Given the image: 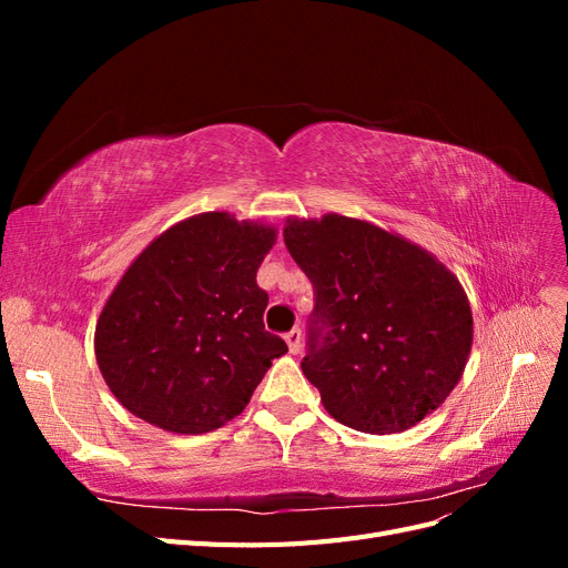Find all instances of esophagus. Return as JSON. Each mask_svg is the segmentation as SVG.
<instances>
[{
  "mask_svg": "<svg viewBox=\"0 0 568 568\" xmlns=\"http://www.w3.org/2000/svg\"><path fill=\"white\" fill-rule=\"evenodd\" d=\"M284 338H286V346H288V351L294 353V355H298V353H301V341H303V334H301L298 326H296V329H291Z\"/></svg>",
  "mask_w": 568,
  "mask_h": 568,
  "instance_id": "34e87169",
  "label": "esophagus"
}]
</instances>
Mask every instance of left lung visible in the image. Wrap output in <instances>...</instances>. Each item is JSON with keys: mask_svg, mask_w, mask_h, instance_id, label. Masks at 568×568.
I'll return each instance as SVG.
<instances>
[{"mask_svg": "<svg viewBox=\"0 0 568 568\" xmlns=\"http://www.w3.org/2000/svg\"><path fill=\"white\" fill-rule=\"evenodd\" d=\"M284 244L315 286L301 369L355 432L400 434L438 409L471 353L474 317L434 253L374 222L286 217Z\"/></svg>", "mask_w": 568, "mask_h": 568, "instance_id": "1", "label": "left lung"}]
</instances>
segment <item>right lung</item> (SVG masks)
Returning a JSON list of instances; mask_svg holds the SVG:
<instances>
[{
	"mask_svg": "<svg viewBox=\"0 0 568 568\" xmlns=\"http://www.w3.org/2000/svg\"><path fill=\"white\" fill-rule=\"evenodd\" d=\"M277 227L225 211L175 222L134 257L101 307L94 355L134 417L209 434L242 415L286 343L265 332L255 272Z\"/></svg>",
	"mask_w": 568,
	"mask_h": 568,
	"instance_id": "1",
	"label": "right lung"
}]
</instances>
